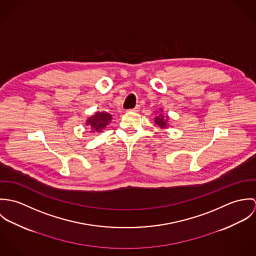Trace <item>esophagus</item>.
<instances>
[{"label":"esophagus","mask_w":256,"mask_h":256,"mask_svg":"<svg viewBox=\"0 0 256 256\" xmlns=\"http://www.w3.org/2000/svg\"><path fill=\"white\" fill-rule=\"evenodd\" d=\"M140 110V106H136L133 110H130V111H132V112H138Z\"/></svg>","instance_id":"34e87169"}]
</instances>
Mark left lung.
Listing matches in <instances>:
<instances>
[{"instance_id": "1", "label": "left lung", "mask_w": 256, "mask_h": 256, "mask_svg": "<svg viewBox=\"0 0 256 256\" xmlns=\"http://www.w3.org/2000/svg\"><path fill=\"white\" fill-rule=\"evenodd\" d=\"M162 111L164 110L162 108H160V110H158V111H156V116H154V123H156V125H158V128H160V129H168V120H170V116H164V114H162Z\"/></svg>"}]
</instances>
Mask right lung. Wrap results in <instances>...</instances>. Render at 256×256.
Instances as JSON below:
<instances>
[{
    "label": "right lung",
    "mask_w": 256,
    "mask_h": 256,
    "mask_svg": "<svg viewBox=\"0 0 256 256\" xmlns=\"http://www.w3.org/2000/svg\"><path fill=\"white\" fill-rule=\"evenodd\" d=\"M111 120H112V115L108 112L98 111L86 119V125L90 127V133H100L106 128V126L110 124Z\"/></svg>",
    "instance_id": "add662e5"
}]
</instances>
